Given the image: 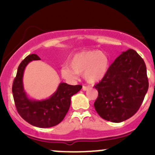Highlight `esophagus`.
Here are the masks:
<instances>
[{"mask_svg":"<svg viewBox=\"0 0 155 155\" xmlns=\"http://www.w3.org/2000/svg\"><path fill=\"white\" fill-rule=\"evenodd\" d=\"M90 88H91L90 86H85V85H83V86H82V90L83 91H87Z\"/></svg>","mask_w":155,"mask_h":155,"instance_id":"obj_1","label":"esophagus"}]
</instances>
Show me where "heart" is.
<instances>
[{"instance_id":"heart-1","label":"heart","mask_w":155,"mask_h":155,"mask_svg":"<svg viewBox=\"0 0 155 155\" xmlns=\"http://www.w3.org/2000/svg\"><path fill=\"white\" fill-rule=\"evenodd\" d=\"M110 67V60L106 53L99 50H88L76 53L68 61V67L62 68V77L73 82L77 75H83L88 83L94 84L105 78Z\"/></svg>"}]
</instances>
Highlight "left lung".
<instances>
[{"mask_svg": "<svg viewBox=\"0 0 155 155\" xmlns=\"http://www.w3.org/2000/svg\"><path fill=\"white\" fill-rule=\"evenodd\" d=\"M94 87L98 97L94 106L98 115L112 122L125 121L138 111L148 91L144 61L134 50L123 51Z\"/></svg>", "mask_w": 155, "mask_h": 155, "instance_id": "8db88e82", "label": "left lung"}]
</instances>
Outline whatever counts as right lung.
I'll return each mask as SVG.
<instances>
[{
    "label": "right lung",
    "instance_id": "1",
    "mask_svg": "<svg viewBox=\"0 0 155 155\" xmlns=\"http://www.w3.org/2000/svg\"><path fill=\"white\" fill-rule=\"evenodd\" d=\"M40 60L36 54H30L21 61L12 84V95L20 116L31 125L47 128L58 124L68 113L73 95L82 86L61 82L57 90L48 98L34 100L26 94L23 85V75L26 66L32 61Z\"/></svg>",
    "mask_w": 155,
    "mask_h": 155
}]
</instances>
